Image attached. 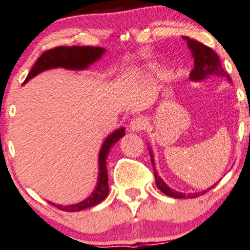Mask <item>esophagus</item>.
<instances>
[{
    "instance_id": "1",
    "label": "esophagus",
    "mask_w": 250,
    "mask_h": 250,
    "mask_svg": "<svg viewBox=\"0 0 250 250\" xmlns=\"http://www.w3.org/2000/svg\"><path fill=\"white\" fill-rule=\"evenodd\" d=\"M146 125H147V121H146V118L143 117V116H139V117H135L130 121L129 128L132 132H140V130L145 129Z\"/></svg>"
}]
</instances>
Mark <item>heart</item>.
I'll return each mask as SVG.
<instances>
[{
	"mask_svg": "<svg viewBox=\"0 0 250 250\" xmlns=\"http://www.w3.org/2000/svg\"><path fill=\"white\" fill-rule=\"evenodd\" d=\"M148 70H151V67H148Z\"/></svg>",
	"mask_w": 250,
	"mask_h": 250,
	"instance_id": "obj_1",
	"label": "heart"
}]
</instances>
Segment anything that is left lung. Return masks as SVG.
Here are the masks:
<instances>
[{
	"instance_id": "8db88e82",
	"label": "left lung",
	"mask_w": 250,
	"mask_h": 250,
	"mask_svg": "<svg viewBox=\"0 0 250 250\" xmlns=\"http://www.w3.org/2000/svg\"><path fill=\"white\" fill-rule=\"evenodd\" d=\"M188 42V46L190 48L191 53H192L193 57V62H195V66H193V70L190 74V80L193 81V82H200V81L206 80V78L210 76H216V77H224L231 83V78L228 75V72L221 67L220 60H219L218 54L214 52L211 48L204 46L201 42L196 41V40L190 39V37H184ZM148 152H150L151 156V162H152L153 167V174H155V180L157 188L162 191L165 195L169 196V197L173 198H196L198 196L204 195L207 191L210 190V188H207V190L202 191V192H196V193H188V196H185L184 193L178 192V191H174L165 181L161 179V176L158 175L157 170H156L155 161H153V153L151 147H148Z\"/></svg>"
}]
</instances>
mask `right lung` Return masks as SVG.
<instances>
[{"mask_svg": "<svg viewBox=\"0 0 250 250\" xmlns=\"http://www.w3.org/2000/svg\"><path fill=\"white\" fill-rule=\"evenodd\" d=\"M105 53L104 48L100 47H57L53 49L44 52L41 57L37 59L35 65L32 66L31 71L27 75L26 80H31L32 77L37 76L41 72L47 71L50 69H57V67H64L69 70H85L89 65L99 60ZM125 128L116 129L115 132L111 133L109 137L104 140L102 148L99 151V157H98V167H99V174H98L97 186L94 191L90 193L89 197L83 200L82 202H78L71 206H62V204H55L49 202L57 208L62 209L64 211H80L83 209L90 208L93 206H97L109 195V178H107V167H106V158L110 148L117 143L125 133Z\"/></svg>", "mask_w": 250, "mask_h": 250, "instance_id": "right-lung-1", "label": "right lung"}]
</instances>
